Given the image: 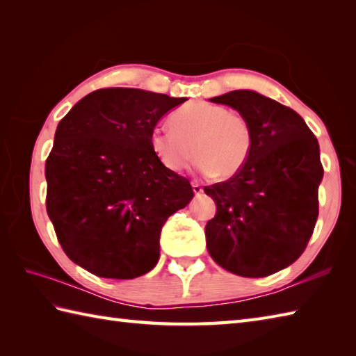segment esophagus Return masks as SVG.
Instances as JSON below:
<instances>
[{"label":"esophagus","instance_id":"34e87169","mask_svg":"<svg viewBox=\"0 0 356 356\" xmlns=\"http://www.w3.org/2000/svg\"><path fill=\"white\" fill-rule=\"evenodd\" d=\"M193 191H194V194H195V195H200V194L203 193V188H202V185H200V184H197V182H193Z\"/></svg>","mask_w":356,"mask_h":356}]
</instances>
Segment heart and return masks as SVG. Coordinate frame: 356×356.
Instances as JSON below:
<instances>
[{
    "label": "heart",
    "instance_id": "b5f03b06",
    "mask_svg": "<svg viewBox=\"0 0 356 356\" xmlns=\"http://www.w3.org/2000/svg\"><path fill=\"white\" fill-rule=\"evenodd\" d=\"M171 128H154L151 151L166 170L182 172L194 156L199 171L220 179L236 177L245 168L254 145V130L246 116L223 105L190 102L170 116Z\"/></svg>",
    "mask_w": 356,
    "mask_h": 356
}]
</instances>
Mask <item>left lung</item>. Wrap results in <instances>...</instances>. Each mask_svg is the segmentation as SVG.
<instances>
[{
	"mask_svg": "<svg viewBox=\"0 0 356 356\" xmlns=\"http://www.w3.org/2000/svg\"><path fill=\"white\" fill-rule=\"evenodd\" d=\"M249 119L254 145L246 166L203 190L216 202L207 223L213 260L240 277H266L289 266L311 238L323 179L318 140L298 113L251 90L211 97Z\"/></svg>",
	"mask_w": 356,
	"mask_h": 356,
	"instance_id": "1",
	"label": "left lung"
}]
</instances>
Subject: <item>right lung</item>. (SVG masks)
<instances>
[{
    "mask_svg": "<svg viewBox=\"0 0 356 356\" xmlns=\"http://www.w3.org/2000/svg\"><path fill=\"white\" fill-rule=\"evenodd\" d=\"M186 97L139 88H101L58 124L45 161V208L64 252L104 278L130 280L153 269L161 231L194 197L149 147L165 113Z\"/></svg>",
    "mask_w": 356,
    "mask_h": 356,
    "instance_id": "1",
    "label": "right lung"
}]
</instances>
